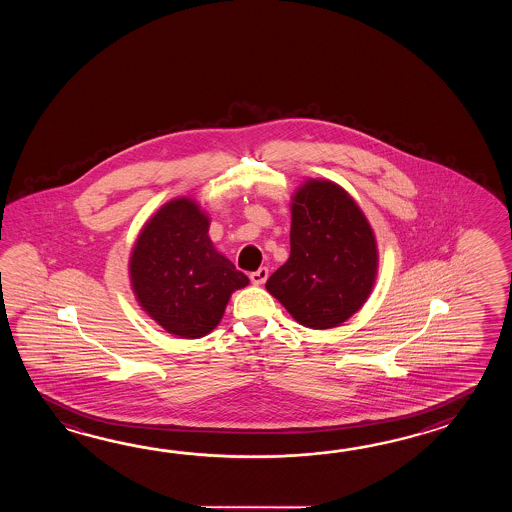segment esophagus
Listing matches in <instances>:
<instances>
[{"instance_id":"obj_1","label":"esophagus","mask_w":512,"mask_h":512,"mask_svg":"<svg viewBox=\"0 0 512 512\" xmlns=\"http://www.w3.org/2000/svg\"><path fill=\"white\" fill-rule=\"evenodd\" d=\"M251 282L254 283V285H261V283H265V280L269 278V269L267 267H260L258 271L251 272Z\"/></svg>"}]
</instances>
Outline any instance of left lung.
<instances>
[{"label": "left lung", "mask_w": 512, "mask_h": 512, "mask_svg": "<svg viewBox=\"0 0 512 512\" xmlns=\"http://www.w3.org/2000/svg\"><path fill=\"white\" fill-rule=\"evenodd\" d=\"M291 214V256L265 287L302 326H338L370 296L377 274L373 230L331 181H307L294 194Z\"/></svg>", "instance_id": "left-lung-1"}]
</instances>
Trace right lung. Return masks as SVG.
<instances>
[{
    "mask_svg": "<svg viewBox=\"0 0 512 512\" xmlns=\"http://www.w3.org/2000/svg\"><path fill=\"white\" fill-rule=\"evenodd\" d=\"M131 287L142 309L168 333L205 337L218 326L230 294L249 278L208 238V218L192 199H174L139 234Z\"/></svg>",
    "mask_w": 512,
    "mask_h": 512,
    "instance_id": "obj_1",
    "label": "right lung"
}]
</instances>
